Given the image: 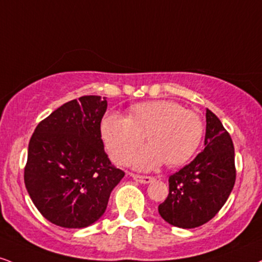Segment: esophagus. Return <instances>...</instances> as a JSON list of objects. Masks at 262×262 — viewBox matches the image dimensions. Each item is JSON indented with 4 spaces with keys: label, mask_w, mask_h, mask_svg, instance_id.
<instances>
[{
    "label": "esophagus",
    "mask_w": 262,
    "mask_h": 262,
    "mask_svg": "<svg viewBox=\"0 0 262 262\" xmlns=\"http://www.w3.org/2000/svg\"><path fill=\"white\" fill-rule=\"evenodd\" d=\"M132 177H133L135 181L137 182H140V183H144V184H146V183H150L154 181V178L151 177V176H140V174H132Z\"/></svg>",
    "instance_id": "1"
}]
</instances>
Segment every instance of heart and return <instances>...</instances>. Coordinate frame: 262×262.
Masks as SVG:
<instances>
[{"instance_id":"b5f03b06","label":"heart","mask_w":262,"mask_h":262,"mask_svg":"<svg viewBox=\"0 0 262 262\" xmlns=\"http://www.w3.org/2000/svg\"><path fill=\"white\" fill-rule=\"evenodd\" d=\"M204 125L200 116L168 100L134 105L129 117L108 113L101 122V137L112 161L124 165L145 139L147 146L134 154L130 165L150 171L166 165L184 163L199 146Z\"/></svg>"}]
</instances>
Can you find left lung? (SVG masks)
<instances>
[{
	"instance_id": "1",
	"label": "left lung",
	"mask_w": 262,
	"mask_h": 262,
	"mask_svg": "<svg viewBox=\"0 0 262 262\" xmlns=\"http://www.w3.org/2000/svg\"><path fill=\"white\" fill-rule=\"evenodd\" d=\"M234 146L219 117L206 110L205 149L168 178L169 193L159 213L169 225L195 228L217 215L235 183Z\"/></svg>"
}]
</instances>
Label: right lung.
<instances>
[{"mask_svg": "<svg viewBox=\"0 0 262 262\" xmlns=\"http://www.w3.org/2000/svg\"><path fill=\"white\" fill-rule=\"evenodd\" d=\"M106 110V97L81 96L55 110L31 135L24 183L36 209L53 225H93L124 177L103 150L101 121Z\"/></svg>", "mask_w": 262, "mask_h": 262, "instance_id": "right-lung-1", "label": "right lung"}]
</instances>
